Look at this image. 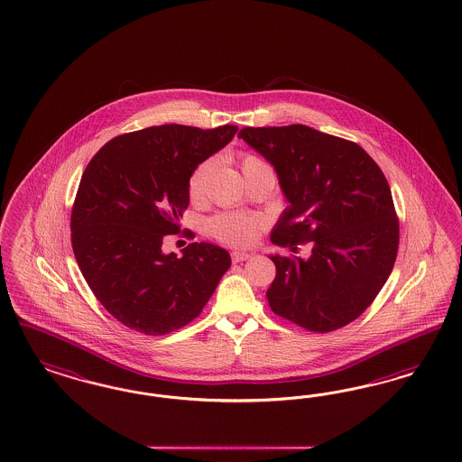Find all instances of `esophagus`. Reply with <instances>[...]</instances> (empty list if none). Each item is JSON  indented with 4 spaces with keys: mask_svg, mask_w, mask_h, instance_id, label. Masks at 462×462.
Wrapping results in <instances>:
<instances>
[{
    "mask_svg": "<svg viewBox=\"0 0 462 462\" xmlns=\"http://www.w3.org/2000/svg\"><path fill=\"white\" fill-rule=\"evenodd\" d=\"M252 254H246V252H233L231 254V258H233V262L235 263H239V262H245V260H248Z\"/></svg>",
    "mask_w": 462,
    "mask_h": 462,
    "instance_id": "obj_1",
    "label": "esophagus"
}]
</instances>
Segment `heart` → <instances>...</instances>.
Instances as JSON below:
<instances>
[{
  "instance_id": "obj_1",
  "label": "heart",
  "mask_w": 462,
  "mask_h": 462,
  "mask_svg": "<svg viewBox=\"0 0 462 462\" xmlns=\"http://www.w3.org/2000/svg\"><path fill=\"white\" fill-rule=\"evenodd\" d=\"M241 163V171H252V170H270L265 160L260 156L252 154V152H243L239 158ZM212 164L210 162H204L199 164L192 171L190 180H189V195L192 200H202L204 195L208 192V175H210ZM260 231V223L254 216L248 214H239V212H223L217 214L208 221V233L219 241L233 245V246H246L254 243V238L258 236Z\"/></svg>"
}]
</instances>
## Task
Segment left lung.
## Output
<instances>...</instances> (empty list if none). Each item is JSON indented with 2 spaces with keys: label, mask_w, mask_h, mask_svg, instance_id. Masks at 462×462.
<instances>
[{
  "label": "left lung",
  "mask_w": 462,
  "mask_h": 462,
  "mask_svg": "<svg viewBox=\"0 0 462 462\" xmlns=\"http://www.w3.org/2000/svg\"><path fill=\"white\" fill-rule=\"evenodd\" d=\"M238 137L273 164L289 208L270 241L310 258L272 254L268 306L314 333L346 327L386 283L400 221L383 170L356 143L302 124L243 127Z\"/></svg>",
  "instance_id": "1"
}]
</instances>
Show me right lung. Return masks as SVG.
Returning <instances> with one entry per match:
<instances>
[{
	"label": "right lung",
	"instance_id": "1",
	"mask_svg": "<svg viewBox=\"0 0 462 462\" xmlns=\"http://www.w3.org/2000/svg\"><path fill=\"white\" fill-rule=\"evenodd\" d=\"M236 131L164 124L127 133L83 171L71 210L73 252L91 292L122 325L154 337L189 325L231 267L229 254L210 243H190L181 258L162 245L180 233L192 171Z\"/></svg>",
	"mask_w": 462,
	"mask_h": 462
}]
</instances>
